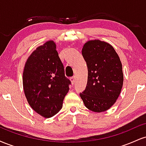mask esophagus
I'll list each match as a JSON object with an SVG mask.
<instances>
[{"label":"esophagus","mask_w":146,"mask_h":146,"mask_svg":"<svg viewBox=\"0 0 146 146\" xmlns=\"http://www.w3.org/2000/svg\"><path fill=\"white\" fill-rule=\"evenodd\" d=\"M70 80H71L72 84H73V85L74 84L75 82V77H73V78H71V79H70Z\"/></svg>","instance_id":"esophagus-1"}]
</instances>
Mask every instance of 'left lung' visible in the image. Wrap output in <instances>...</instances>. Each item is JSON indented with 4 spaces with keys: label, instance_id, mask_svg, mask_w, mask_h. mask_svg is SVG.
I'll return each mask as SVG.
<instances>
[{
    "label": "left lung",
    "instance_id": "8db88e82",
    "mask_svg": "<svg viewBox=\"0 0 146 146\" xmlns=\"http://www.w3.org/2000/svg\"><path fill=\"white\" fill-rule=\"evenodd\" d=\"M82 53L88 68V81L80 97L90 110L106 111L116 102L123 86L119 57L111 44L100 40L87 41Z\"/></svg>",
    "mask_w": 146,
    "mask_h": 146
}]
</instances>
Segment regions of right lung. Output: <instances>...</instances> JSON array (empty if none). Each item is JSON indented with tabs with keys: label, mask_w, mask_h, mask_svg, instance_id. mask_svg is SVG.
Here are the masks:
<instances>
[{
	"label": "right lung",
	"mask_w": 146,
	"mask_h": 146,
	"mask_svg": "<svg viewBox=\"0 0 146 146\" xmlns=\"http://www.w3.org/2000/svg\"><path fill=\"white\" fill-rule=\"evenodd\" d=\"M70 84L53 40L37 47L27 60L23 73L25 95L42 117L50 118L62 109Z\"/></svg>",
	"instance_id": "obj_1"
}]
</instances>
